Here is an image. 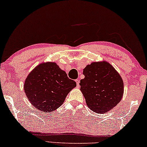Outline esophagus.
Wrapping results in <instances>:
<instances>
[{
    "label": "esophagus",
    "mask_w": 147,
    "mask_h": 147,
    "mask_svg": "<svg viewBox=\"0 0 147 147\" xmlns=\"http://www.w3.org/2000/svg\"><path fill=\"white\" fill-rule=\"evenodd\" d=\"M76 82L77 86L79 87V85H80V80H78V79H77V80H76Z\"/></svg>",
    "instance_id": "34e87169"
}]
</instances>
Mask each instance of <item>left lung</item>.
Segmentation results:
<instances>
[{"instance_id": "1", "label": "left lung", "mask_w": 147, "mask_h": 147, "mask_svg": "<svg viewBox=\"0 0 147 147\" xmlns=\"http://www.w3.org/2000/svg\"><path fill=\"white\" fill-rule=\"evenodd\" d=\"M83 74L85 78L80 81V90L92 111L105 113L120 102L123 82L111 64L106 61L92 62L85 67Z\"/></svg>"}]
</instances>
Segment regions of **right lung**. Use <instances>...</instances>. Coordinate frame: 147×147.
<instances>
[{"instance_id":"right-lung-1","label":"right lung","mask_w":147,"mask_h":147,"mask_svg":"<svg viewBox=\"0 0 147 147\" xmlns=\"http://www.w3.org/2000/svg\"><path fill=\"white\" fill-rule=\"evenodd\" d=\"M75 87L76 81L69 79L55 62H45L29 74L24 91L31 105L40 111L50 113L62 105Z\"/></svg>"}]
</instances>
